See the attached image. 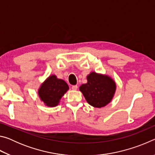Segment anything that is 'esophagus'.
I'll return each instance as SVG.
<instances>
[{
  "mask_svg": "<svg viewBox=\"0 0 155 155\" xmlns=\"http://www.w3.org/2000/svg\"><path fill=\"white\" fill-rule=\"evenodd\" d=\"M72 89L73 90H77L78 89V86L77 85H72Z\"/></svg>",
  "mask_w": 155,
  "mask_h": 155,
  "instance_id": "obj_1",
  "label": "esophagus"
}]
</instances>
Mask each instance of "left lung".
<instances>
[{
    "label": "left lung",
    "instance_id": "left-lung-1",
    "mask_svg": "<svg viewBox=\"0 0 155 155\" xmlns=\"http://www.w3.org/2000/svg\"><path fill=\"white\" fill-rule=\"evenodd\" d=\"M87 83L81 85L79 90L87 103L94 107H105L112 101L116 84L107 75L91 72L87 77Z\"/></svg>",
    "mask_w": 155,
    "mask_h": 155
}]
</instances>
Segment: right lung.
Segmentation results:
<instances>
[{
    "label": "right lung",
    "instance_id": "obj_1",
    "mask_svg": "<svg viewBox=\"0 0 155 155\" xmlns=\"http://www.w3.org/2000/svg\"><path fill=\"white\" fill-rule=\"evenodd\" d=\"M68 90L69 87L65 81L55 75H51L39 88L38 95L46 106L53 107L58 105L60 100Z\"/></svg>",
    "mask_w": 155,
    "mask_h": 155
}]
</instances>
